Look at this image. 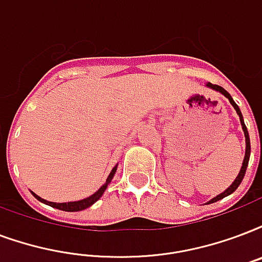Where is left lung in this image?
Instances as JSON below:
<instances>
[{
	"mask_svg": "<svg viewBox=\"0 0 262 262\" xmlns=\"http://www.w3.org/2000/svg\"><path fill=\"white\" fill-rule=\"evenodd\" d=\"M206 88H210V89H213V91L219 92V93H221V95L225 96V97H227V99L229 100V103L232 104V107H233V108H235L236 114H237V115H239V121H241V125H242L243 133H245V140H246V152H245V158H243V163H242V167H241V171H239V174L236 176V179L233 180L232 184L229 185L228 188L225 189L224 192L219 193L217 196H214V198H213V199H210L209 202H206L207 205H209V203H214V202H217V201H220V199H223V198L231 195V193L235 192L237 187L241 185L243 177H245V173H246L247 165H249V159H250V137H249V132H247V127H246V125H245V121H243L242 113H241V110H239V107H237L236 103L233 101V99H232V97H231V95H229L228 92L225 91L224 88L219 86V85H213V83H210V82L206 83Z\"/></svg>",
	"mask_w": 262,
	"mask_h": 262,
	"instance_id": "left-lung-1",
	"label": "left lung"
}]
</instances>
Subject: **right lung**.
Returning a JSON list of instances; mask_svg holds the SVG:
<instances>
[{
	"instance_id": "right-lung-1",
	"label": "right lung",
	"mask_w": 262,
	"mask_h": 262,
	"mask_svg": "<svg viewBox=\"0 0 262 262\" xmlns=\"http://www.w3.org/2000/svg\"><path fill=\"white\" fill-rule=\"evenodd\" d=\"M118 169V165H115L114 166V169L111 170V173L108 174V177H107V180H105V183L101 187H100L97 191H96L93 195H91V196L85 198V199H81V201H74V202H63V203H56V202H49V201H47V199H43V198L38 196L37 193L31 192L34 195V196L37 198L39 202L45 203V205H48V206H52L55 207V209H59V210H63V211H81V210H85V209H88V207H91L93 203H96L97 201H99L100 198L103 196V193H104V191L107 189V187H108V184L111 183V180L114 179V174H115V171H117Z\"/></svg>"
}]
</instances>
